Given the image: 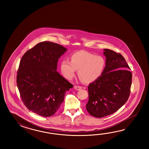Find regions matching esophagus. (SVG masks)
<instances>
[{
    "mask_svg": "<svg viewBox=\"0 0 149 149\" xmlns=\"http://www.w3.org/2000/svg\"><path fill=\"white\" fill-rule=\"evenodd\" d=\"M74 89H76V90H80V89H81L82 88V87H81V86H74Z\"/></svg>",
    "mask_w": 149,
    "mask_h": 149,
    "instance_id": "esophagus-1",
    "label": "esophagus"
}]
</instances>
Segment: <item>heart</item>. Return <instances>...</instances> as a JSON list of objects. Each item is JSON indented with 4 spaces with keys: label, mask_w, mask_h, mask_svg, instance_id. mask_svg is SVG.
I'll return each instance as SVG.
<instances>
[{
    "label": "heart",
    "mask_w": 149,
    "mask_h": 149,
    "mask_svg": "<svg viewBox=\"0 0 149 149\" xmlns=\"http://www.w3.org/2000/svg\"><path fill=\"white\" fill-rule=\"evenodd\" d=\"M105 65V60L101 55H95L87 51L76 52L70 56V61L61 62V71L63 76L71 80L78 70L80 80L84 83H91L98 79Z\"/></svg>",
    "instance_id": "b5f03b06"
}]
</instances>
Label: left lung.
Here are the masks:
<instances>
[{"instance_id":"1","label":"left lung","mask_w":149,"mask_h":149,"mask_svg":"<svg viewBox=\"0 0 149 149\" xmlns=\"http://www.w3.org/2000/svg\"><path fill=\"white\" fill-rule=\"evenodd\" d=\"M105 67L101 77L88 86L89 100L86 105L89 113L95 117L113 114L130 97L132 74L121 54L104 49Z\"/></svg>"}]
</instances>
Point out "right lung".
<instances>
[{"label":"right lung","instance_id":"1","mask_svg":"<svg viewBox=\"0 0 149 149\" xmlns=\"http://www.w3.org/2000/svg\"><path fill=\"white\" fill-rule=\"evenodd\" d=\"M67 51L50 41L39 42L26 52L19 62L17 86L23 104L42 117L54 115L73 85L57 72V62Z\"/></svg>","mask_w":149,"mask_h":149}]
</instances>
